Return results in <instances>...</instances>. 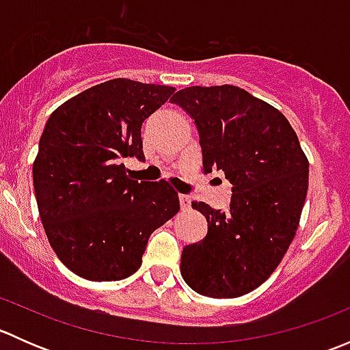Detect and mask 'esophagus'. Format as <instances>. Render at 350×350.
Listing matches in <instances>:
<instances>
[{"mask_svg": "<svg viewBox=\"0 0 350 350\" xmlns=\"http://www.w3.org/2000/svg\"><path fill=\"white\" fill-rule=\"evenodd\" d=\"M179 204H181V210H188L191 206V198L188 195H179Z\"/></svg>", "mask_w": 350, "mask_h": 350, "instance_id": "1", "label": "esophagus"}]
</instances>
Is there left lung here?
Here are the masks:
<instances>
[{
  "label": "left lung",
  "instance_id": "8db88e82",
  "mask_svg": "<svg viewBox=\"0 0 350 350\" xmlns=\"http://www.w3.org/2000/svg\"><path fill=\"white\" fill-rule=\"evenodd\" d=\"M171 100L195 120L203 171H224L232 183L227 211L191 203L206 217L208 234L183 249V280L210 298L247 295L274 273L295 239L308 159L283 113L242 88L191 86Z\"/></svg>",
  "mask_w": 350,
  "mask_h": 350
}]
</instances>
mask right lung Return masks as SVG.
<instances>
[{
    "label": "right lung",
    "instance_id": "obj_1",
    "mask_svg": "<svg viewBox=\"0 0 350 350\" xmlns=\"http://www.w3.org/2000/svg\"><path fill=\"white\" fill-rule=\"evenodd\" d=\"M174 91L118 77L67 100L45 123L33 161L35 198L49 243L77 276H132L150 234L179 211L167 181L139 183L122 164L123 157L144 161V120Z\"/></svg>",
    "mask_w": 350,
    "mask_h": 350
}]
</instances>
